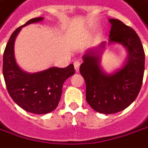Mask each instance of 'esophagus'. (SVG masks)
<instances>
[{
	"label": "esophagus",
	"mask_w": 148,
	"mask_h": 148,
	"mask_svg": "<svg viewBox=\"0 0 148 148\" xmlns=\"http://www.w3.org/2000/svg\"><path fill=\"white\" fill-rule=\"evenodd\" d=\"M74 69H75V71H76V72H78V70H79V66H80V62L78 61H75L74 62Z\"/></svg>",
	"instance_id": "34e87169"
}]
</instances>
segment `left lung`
<instances>
[{
	"label": "left lung",
	"mask_w": 148,
	"mask_h": 148,
	"mask_svg": "<svg viewBox=\"0 0 148 148\" xmlns=\"http://www.w3.org/2000/svg\"><path fill=\"white\" fill-rule=\"evenodd\" d=\"M111 30L108 45L123 46L127 57L120 68L107 73L100 66L103 41L86 51L79 71L86 82V99L95 111L103 114L121 112L134 101L141 89L145 54L141 40L131 27L120 20L108 19Z\"/></svg>",
	"instance_id": "1"
}]
</instances>
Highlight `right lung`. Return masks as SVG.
Wrapping results in <instances>:
<instances>
[{
    "instance_id": "add662e5",
    "label": "right lung",
    "mask_w": 148,
    "mask_h": 148,
    "mask_svg": "<svg viewBox=\"0 0 148 148\" xmlns=\"http://www.w3.org/2000/svg\"><path fill=\"white\" fill-rule=\"evenodd\" d=\"M43 19L42 17L32 18L17 28L11 35L3 55V75L9 94L19 107L36 114H46L57 108L63 83L75 73L73 64L66 68L53 66L36 73H28L22 70L16 62V37L22 28L40 23Z\"/></svg>"
}]
</instances>
